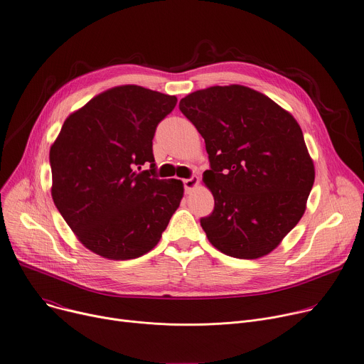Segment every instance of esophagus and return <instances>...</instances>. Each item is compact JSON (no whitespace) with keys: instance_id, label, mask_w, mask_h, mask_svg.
<instances>
[{"instance_id":"1","label":"esophagus","mask_w":364,"mask_h":364,"mask_svg":"<svg viewBox=\"0 0 364 364\" xmlns=\"http://www.w3.org/2000/svg\"><path fill=\"white\" fill-rule=\"evenodd\" d=\"M197 186H199V177H191V178L184 180V188H186V193H191Z\"/></svg>"}]
</instances>
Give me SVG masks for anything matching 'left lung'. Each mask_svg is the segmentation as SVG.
<instances>
[{"label": "left lung", "mask_w": 364, "mask_h": 364, "mask_svg": "<svg viewBox=\"0 0 364 364\" xmlns=\"http://www.w3.org/2000/svg\"><path fill=\"white\" fill-rule=\"evenodd\" d=\"M203 136L215 199L200 219L209 242L244 259L270 254L301 220L315 181L314 161L296 119L245 85H215L180 100Z\"/></svg>", "instance_id": "left-lung-1"}]
</instances>
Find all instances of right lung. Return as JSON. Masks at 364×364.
Segmentation results:
<instances>
[{"instance_id": "1", "label": "right lung", "mask_w": 364, "mask_h": 364, "mask_svg": "<svg viewBox=\"0 0 364 364\" xmlns=\"http://www.w3.org/2000/svg\"><path fill=\"white\" fill-rule=\"evenodd\" d=\"M177 97L109 88L63 122L50 146L52 199L78 241L109 259H132L161 240L184 196L181 180L155 177L152 139ZM144 163L149 171L141 172Z\"/></svg>"}]
</instances>
